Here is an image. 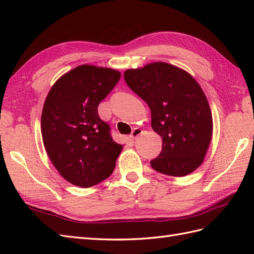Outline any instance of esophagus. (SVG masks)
<instances>
[{
  "instance_id": "34e87169",
  "label": "esophagus",
  "mask_w": 254,
  "mask_h": 254,
  "mask_svg": "<svg viewBox=\"0 0 254 254\" xmlns=\"http://www.w3.org/2000/svg\"><path fill=\"white\" fill-rule=\"evenodd\" d=\"M142 129H140V128H134L133 130H132V132L130 133V137H131V139H136L137 136H139L140 134H142Z\"/></svg>"
}]
</instances>
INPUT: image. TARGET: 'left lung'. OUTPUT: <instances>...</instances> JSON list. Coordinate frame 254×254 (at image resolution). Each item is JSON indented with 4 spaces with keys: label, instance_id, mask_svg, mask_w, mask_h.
Masks as SVG:
<instances>
[{
    "label": "left lung",
    "instance_id": "8db88e82",
    "mask_svg": "<svg viewBox=\"0 0 254 254\" xmlns=\"http://www.w3.org/2000/svg\"><path fill=\"white\" fill-rule=\"evenodd\" d=\"M127 86L151 111V127L162 137L153 170L183 177L201 165L212 137L209 103L199 83L180 67L153 63L124 73Z\"/></svg>",
    "mask_w": 254,
    "mask_h": 254
}]
</instances>
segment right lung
<instances>
[{
  "label": "right lung",
  "instance_id": "1",
  "mask_svg": "<svg viewBox=\"0 0 254 254\" xmlns=\"http://www.w3.org/2000/svg\"><path fill=\"white\" fill-rule=\"evenodd\" d=\"M120 78L112 68L79 65L61 76L45 99L44 147L56 170L74 186L93 187L114 170L123 146L113 141L97 107Z\"/></svg>",
  "mask_w": 254,
  "mask_h": 254
}]
</instances>
